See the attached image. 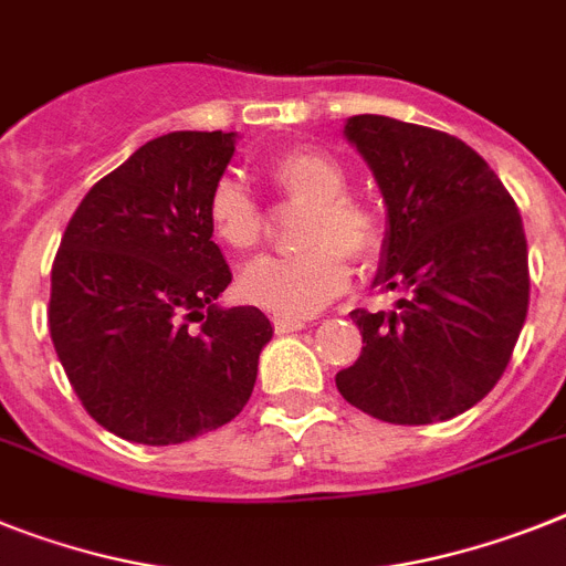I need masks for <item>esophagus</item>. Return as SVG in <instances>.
<instances>
[{
  "label": "esophagus",
  "mask_w": 566,
  "mask_h": 566,
  "mask_svg": "<svg viewBox=\"0 0 566 566\" xmlns=\"http://www.w3.org/2000/svg\"><path fill=\"white\" fill-rule=\"evenodd\" d=\"M273 325L279 334H293V331H302V327H305V319H287V316H279V319H273Z\"/></svg>",
  "instance_id": "1"
}]
</instances>
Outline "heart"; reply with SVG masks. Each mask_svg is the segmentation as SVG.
<instances>
[{
	"label": "heart",
	"mask_w": 566,
	"mask_h": 566,
	"mask_svg": "<svg viewBox=\"0 0 566 566\" xmlns=\"http://www.w3.org/2000/svg\"><path fill=\"white\" fill-rule=\"evenodd\" d=\"M279 192L307 203L298 244L305 250L284 259H259L239 275V293L250 305L296 319L311 316L348 287L354 261H374L386 241V227L365 201L348 195V175L331 155L311 146L284 151L268 166ZM207 221L218 244L250 253L264 239V216L239 180H218L207 201Z\"/></svg>",
	"instance_id": "obj_1"
}]
</instances>
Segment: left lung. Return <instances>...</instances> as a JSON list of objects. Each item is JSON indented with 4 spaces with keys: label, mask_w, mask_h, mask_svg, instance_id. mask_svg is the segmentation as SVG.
I'll list each match as a JSON object with an SVG mask.
<instances>
[{
    "label": "left lung",
    "mask_w": 566,
    "mask_h": 566,
    "mask_svg": "<svg viewBox=\"0 0 566 566\" xmlns=\"http://www.w3.org/2000/svg\"><path fill=\"white\" fill-rule=\"evenodd\" d=\"M386 201L374 284L394 311H350L363 354L336 374L350 406L397 426L452 420L510 365L530 305L524 224L486 160L446 132L382 114L345 123Z\"/></svg>",
    "instance_id": "obj_1"
}]
</instances>
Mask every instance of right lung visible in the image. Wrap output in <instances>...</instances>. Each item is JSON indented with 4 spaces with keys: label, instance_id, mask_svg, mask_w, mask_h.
Segmentation results:
<instances>
[{
    "label": "right lung",
    "instance_id": "1",
    "mask_svg": "<svg viewBox=\"0 0 566 566\" xmlns=\"http://www.w3.org/2000/svg\"><path fill=\"white\" fill-rule=\"evenodd\" d=\"M235 132H169L97 180L51 268L49 327L94 420L144 446L187 443L247 406L273 325L224 307L230 264L207 201Z\"/></svg>",
    "mask_w": 566,
    "mask_h": 566
}]
</instances>
